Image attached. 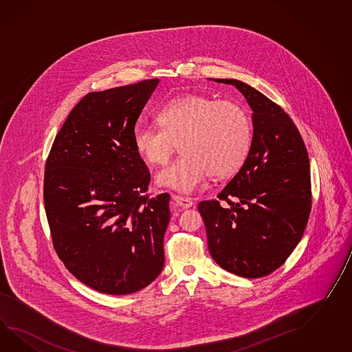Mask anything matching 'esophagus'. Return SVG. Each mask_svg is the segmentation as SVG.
<instances>
[{
	"label": "esophagus",
	"instance_id": "1",
	"mask_svg": "<svg viewBox=\"0 0 352 352\" xmlns=\"http://www.w3.org/2000/svg\"><path fill=\"white\" fill-rule=\"evenodd\" d=\"M173 202L180 207V208H189V207L193 206V201L192 198L183 197V196H177L174 195L172 197Z\"/></svg>",
	"mask_w": 352,
	"mask_h": 352
}]
</instances>
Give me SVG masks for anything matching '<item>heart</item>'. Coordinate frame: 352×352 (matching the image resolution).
<instances>
[{
	"label": "heart",
	"instance_id": "b5f03b06",
	"mask_svg": "<svg viewBox=\"0 0 352 352\" xmlns=\"http://www.w3.org/2000/svg\"><path fill=\"white\" fill-rule=\"evenodd\" d=\"M162 129L138 124L132 132L138 154L150 165H163L179 144L183 154L164 168L157 183L190 193L208 174L236 172L248 155L252 122L239 103L202 94L180 95L157 112Z\"/></svg>",
	"mask_w": 352,
	"mask_h": 352
}]
</instances>
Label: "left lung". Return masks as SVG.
Returning a JSON list of instances; mask_svg holds the SVG:
<instances>
[{
    "label": "left lung",
    "mask_w": 352,
    "mask_h": 352,
    "mask_svg": "<svg viewBox=\"0 0 352 352\" xmlns=\"http://www.w3.org/2000/svg\"><path fill=\"white\" fill-rule=\"evenodd\" d=\"M253 111V138L239 172L198 204L211 257L247 278L272 274L300 241L311 208L308 151L289 114L254 87L232 78Z\"/></svg>",
    "instance_id": "1"
}]
</instances>
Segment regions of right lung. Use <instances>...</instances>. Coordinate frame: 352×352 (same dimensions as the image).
Wrapping results in <instances>:
<instances>
[{
  "mask_svg": "<svg viewBox=\"0 0 352 352\" xmlns=\"http://www.w3.org/2000/svg\"><path fill=\"white\" fill-rule=\"evenodd\" d=\"M159 78L85 95L45 162L44 207L53 248L78 281L127 295L164 266L169 195L150 197L132 132Z\"/></svg>",
  "mask_w": 352,
  "mask_h": 352,
  "instance_id": "right-lung-1",
  "label": "right lung"
}]
</instances>
